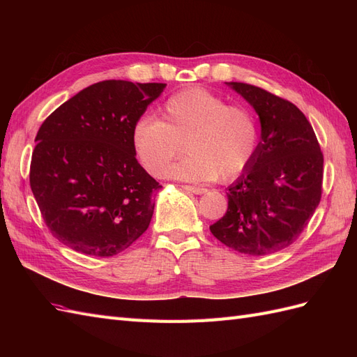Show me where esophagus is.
I'll list each match as a JSON object with an SVG mask.
<instances>
[{"label": "esophagus", "mask_w": 357, "mask_h": 357, "mask_svg": "<svg viewBox=\"0 0 357 357\" xmlns=\"http://www.w3.org/2000/svg\"><path fill=\"white\" fill-rule=\"evenodd\" d=\"M183 189L185 190H188V192H192V193H195V195H202V193H205L207 192V189H204V188H199V186H189V185H185V186H181Z\"/></svg>", "instance_id": "obj_1"}]
</instances>
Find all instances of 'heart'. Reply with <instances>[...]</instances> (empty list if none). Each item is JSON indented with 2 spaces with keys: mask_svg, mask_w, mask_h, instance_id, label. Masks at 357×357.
Here are the masks:
<instances>
[{
  "mask_svg": "<svg viewBox=\"0 0 357 357\" xmlns=\"http://www.w3.org/2000/svg\"><path fill=\"white\" fill-rule=\"evenodd\" d=\"M256 116L228 105L202 88L180 91L160 107L156 119H139L131 129L137 159L150 174L162 176L183 150L188 156L167 174L178 180H234L250 167L259 146Z\"/></svg>",
  "mask_w": 357,
  "mask_h": 357,
  "instance_id": "b5f03b06",
  "label": "heart"
}]
</instances>
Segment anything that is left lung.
I'll return each mask as SVG.
<instances>
[{
    "mask_svg": "<svg viewBox=\"0 0 357 357\" xmlns=\"http://www.w3.org/2000/svg\"><path fill=\"white\" fill-rule=\"evenodd\" d=\"M253 105L262 126L257 152L228 189V210L210 226L234 250L265 256L295 243L321 199L323 153L295 104L257 86L231 82Z\"/></svg>",
    "mask_w": 357,
    "mask_h": 357,
    "instance_id": "left-lung-1",
    "label": "left lung"
}]
</instances>
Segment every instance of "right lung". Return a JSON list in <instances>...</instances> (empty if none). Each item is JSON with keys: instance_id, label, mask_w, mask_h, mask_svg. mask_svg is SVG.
Returning a JSON list of instances; mask_svg holds the SVG:
<instances>
[{"instance_id": "1", "label": "right lung", "mask_w": 357, "mask_h": 357, "mask_svg": "<svg viewBox=\"0 0 357 357\" xmlns=\"http://www.w3.org/2000/svg\"><path fill=\"white\" fill-rule=\"evenodd\" d=\"M165 86L98 82L40 126L31 190L52 235L71 250L114 256L149 228L162 186L138 164L131 129Z\"/></svg>"}]
</instances>
